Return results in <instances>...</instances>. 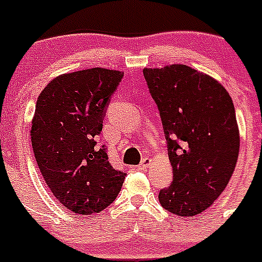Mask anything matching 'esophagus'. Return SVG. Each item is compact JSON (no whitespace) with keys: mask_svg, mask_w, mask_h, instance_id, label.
I'll return each mask as SVG.
<instances>
[{"mask_svg":"<svg viewBox=\"0 0 262 262\" xmlns=\"http://www.w3.org/2000/svg\"><path fill=\"white\" fill-rule=\"evenodd\" d=\"M151 163H152V160H151L150 158H145L142 161H141V164H139L138 168L141 170H145V169H147L148 167H150Z\"/></svg>","mask_w":262,"mask_h":262,"instance_id":"esophagus-1","label":"esophagus"}]
</instances>
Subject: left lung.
<instances>
[{
  "instance_id": "obj_1",
  "label": "left lung",
  "mask_w": 262,
  "mask_h": 262,
  "mask_svg": "<svg viewBox=\"0 0 262 262\" xmlns=\"http://www.w3.org/2000/svg\"><path fill=\"white\" fill-rule=\"evenodd\" d=\"M143 76L173 168L159 202L170 213L192 217L213 204L235 169L241 137L233 101L216 79L186 64L145 68Z\"/></svg>"
}]
</instances>
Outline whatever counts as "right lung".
<instances>
[{"instance_id": "1", "label": "right lung", "mask_w": 262, "mask_h": 262, "mask_svg": "<svg viewBox=\"0 0 262 262\" xmlns=\"http://www.w3.org/2000/svg\"><path fill=\"white\" fill-rule=\"evenodd\" d=\"M123 76L99 67L63 73L37 98L33 154L54 196L75 214L99 213L123 186L125 173L114 169L104 146H97L104 111Z\"/></svg>"}]
</instances>
